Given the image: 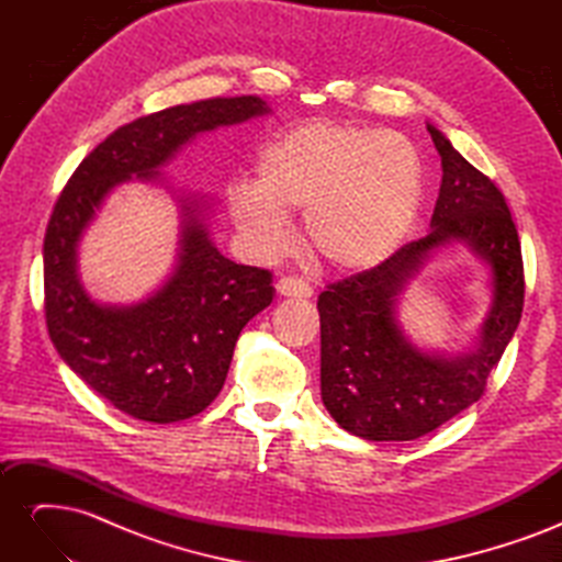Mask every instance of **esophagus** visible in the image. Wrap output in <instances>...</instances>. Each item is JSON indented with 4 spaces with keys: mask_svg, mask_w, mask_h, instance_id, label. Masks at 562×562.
<instances>
[{
    "mask_svg": "<svg viewBox=\"0 0 562 562\" xmlns=\"http://www.w3.org/2000/svg\"><path fill=\"white\" fill-rule=\"evenodd\" d=\"M277 291L283 297H312V293H314L310 283H304L297 277H281L277 281Z\"/></svg>",
    "mask_w": 562,
    "mask_h": 562,
    "instance_id": "esophagus-1",
    "label": "esophagus"
}]
</instances>
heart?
<instances>
[{"instance_id":"obj_1","label":"heart","mask_w":562,"mask_h":562,"mask_svg":"<svg viewBox=\"0 0 562 562\" xmlns=\"http://www.w3.org/2000/svg\"><path fill=\"white\" fill-rule=\"evenodd\" d=\"M424 171L401 135L314 119L271 140L255 164V184L236 182L229 213L262 252L291 239L285 215L304 213V241L335 271L380 265L411 232Z\"/></svg>"}]
</instances>
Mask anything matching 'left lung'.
<instances>
[{
    "label": "left lung",
    "instance_id": "1",
    "mask_svg": "<svg viewBox=\"0 0 562 562\" xmlns=\"http://www.w3.org/2000/svg\"><path fill=\"white\" fill-rule=\"evenodd\" d=\"M427 128L443 168L431 232L378 267L330 283L316 304L323 405L339 427L366 440H415L467 411L483 396L522 314V255L504 194L436 126ZM452 240L493 269L480 347L462 357L417 348L395 318L404 283Z\"/></svg>",
    "mask_w": 562,
    "mask_h": 562
}]
</instances>
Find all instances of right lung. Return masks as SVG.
<instances>
[{
    "label": "right lung",
    "instance_id": "right-lung-1",
    "mask_svg": "<svg viewBox=\"0 0 562 562\" xmlns=\"http://www.w3.org/2000/svg\"><path fill=\"white\" fill-rule=\"evenodd\" d=\"M271 112L258 95L176 105L119 126L83 159L60 192L44 236V312L60 359L116 411L171 424L215 401L236 339L274 300L271 271L227 260L211 241L196 199H182L173 274L128 307L95 302L77 271L81 234L119 182L157 180L196 133Z\"/></svg>",
    "mask_w": 562,
    "mask_h": 562
}]
</instances>
